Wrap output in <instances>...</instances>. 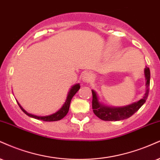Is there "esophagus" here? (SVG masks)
Returning <instances> with one entry per match:
<instances>
[{
	"label": "esophagus",
	"instance_id": "esophagus-1",
	"mask_svg": "<svg viewBox=\"0 0 160 160\" xmlns=\"http://www.w3.org/2000/svg\"><path fill=\"white\" fill-rule=\"evenodd\" d=\"M92 78H93V76H92V74H91V73L86 72V73H84L83 74H82V80L84 82H85V83H88V82L92 81Z\"/></svg>",
	"mask_w": 160,
	"mask_h": 160
}]
</instances>
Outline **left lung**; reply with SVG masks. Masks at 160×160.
Instances as JSON below:
<instances>
[{"label":"left lung","instance_id":"obj_1","mask_svg":"<svg viewBox=\"0 0 160 160\" xmlns=\"http://www.w3.org/2000/svg\"><path fill=\"white\" fill-rule=\"evenodd\" d=\"M145 92L142 99L137 102L129 104L124 107H109L104 105L99 101V97L95 90L92 92V109L96 116L103 121H120L127 119L132 116L145 103L149 94L150 80H151V72L148 67H145Z\"/></svg>","mask_w":160,"mask_h":160}]
</instances>
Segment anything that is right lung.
<instances>
[{
    "instance_id": "add662e5",
    "label": "right lung",
    "mask_w": 160,
    "mask_h": 160,
    "mask_svg": "<svg viewBox=\"0 0 160 160\" xmlns=\"http://www.w3.org/2000/svg\"><path fill=\"white\" fill-rule=\"evenodd\" d=\"M80 86L79 83L74 84V86H72V88L69 89V91L68 92V95H67L66 100H65L64 104L62 105V107L58 111L56 112L55 113H53V114H51L50 115H46V116H38V115L30 114V113L28 112L25 110L24 108H23L22 106H21L20 103H18V101H17V103H18L19 107H20V108L22 109V110L27 115H28V116L31 117V118H36V119H38V120H42V121H44V122H56V121L61 120L62 118H64L65 115H67V113L68 112L71 101H72V98L74 97V95H75V94H76L77 92H78V90L80 89Z\"/></svg>"
}]
</instances>
